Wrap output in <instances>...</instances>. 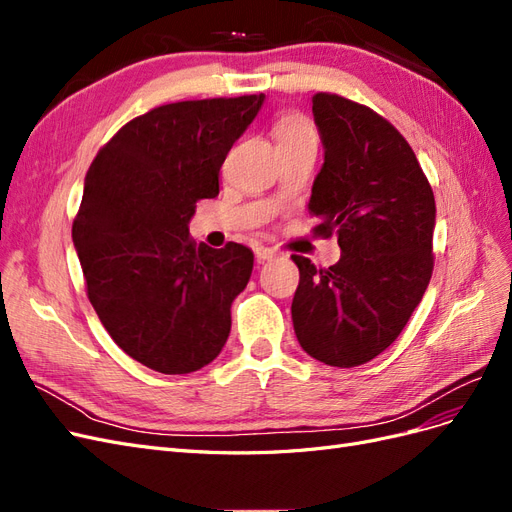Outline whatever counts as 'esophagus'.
Here are the masks:
<instances>
[{
  "label": "esophagus",
  "instance_id": "1",
  "mask_svg": "<svg viewBox=\"0 0 512 512\" xmlns=\"http://www.w3.org/2000/svg\"><path fill=\"white\" fill-rule=\"evenodd\" d=\"M254 254H256V258L260 260V262H265V260H273L277 254H275V250H271V247H265V245H258L256 250H254Z\"/></svg>",
  "mask_w": 512,
  "mask_h": 512
}]
</instances>
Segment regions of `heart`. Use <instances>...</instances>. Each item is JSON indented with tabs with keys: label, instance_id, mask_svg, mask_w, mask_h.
I'll return each instance as SVG.
<instances>
[{
	"label": "heart",
	"instance_id": "obj_1",
	"mask_svg": "<svg viewBox=\"0 0 512 512\" xmlns=\"http://www.w3.org/2000/svg\"><path fill=\"white\" fill-rule=\"evenodd\" d=\"M275 141L280 147H286L305 141H318V136L316 130L312 128V123L303 119L301 115H284L275 126Z\"/></svg>",
	"mask_w": 512,
	"mask_h": 512
}]
</instances>
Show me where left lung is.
Instances as JSON below:
<instances>
[{
	"label": "left lung",
	"instance_id": "obj_1",
	"mask_svg": "<svg viewBox=\"0 0 512 512\" xmlns=\"http://www.w3.org/2000/svg\"><path fill=\"white\" fill-rule=\"evenodd\" d=\"M324 164L309 213L337 232L342 258L327 271L292 256L299 288L292 324L301 348L331 367H356L404 331L431 280L436 200L412 147L371 108L314 96Z\"/></svg>",
	"mask_w": 512,
	"mask_h": 512
}]
</instances>
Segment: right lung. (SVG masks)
Here are the masks:
<instances>
[{"instance_id":"obj_1","label":"right lung","mask_w":512,"mask_h":512,"mask_svg":"<svg viewBox=\"0 0 512 512\" xmlns=\"http://www.w3.org/2000/svg\"><path fill=\"white\" fill-rule=\"evenodd\" d=\"M265 96L188 100L126 123L91 162L72 224L87 297L113 342L160 374L209 365L230 333V305L254 254L190 239L200 198L220 192L230 147Z\"/></svg>"}]
</instances>
